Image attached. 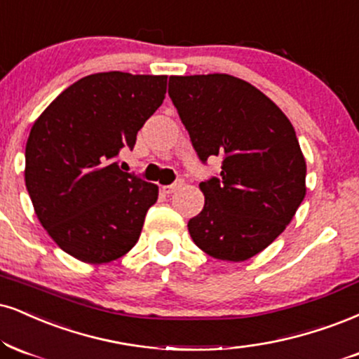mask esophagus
<instances>
[{"instance_id": "esophagus-1", "label": "esophagus", "mask_w": 359, "mask_h": 359, "mask_svg": "<svg viewBox=\"0 0 359 359\" xmlns=\"http://www.w3.org/2000/svg\"><path fill=\"white\" fill-rule=\"evenodd\" d=\"M182 185H184V180H179V182L170 184V185H163V187H162V192H163V194H167V196H168V194H174L175 191H179V189L182 187Z\"/></svg>"}]
</instances>
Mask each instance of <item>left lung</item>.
Instances as JSON below:
<instances>
[{"label": "left lung", "mask_w": 359, "mask_h": 359, "mask_svg": "<svg viewBox=\"0 0 359 359\" xmlns=\"http://www.w3.org/2000/svg\"><path fill=\"white\" fill-rule=\"evenodd\" d=\"M168 95L202 162L222 157L202 182L204 209L187 224L198 249L241 262L264 250L306 196V161L294 127L261 90L226 73L170 76Z\"/></svg>", "instance_id": "obj_1"}]
</instances>
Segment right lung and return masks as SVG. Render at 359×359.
I'll return each instance as SVG.
<instances>
[{
	"mask_svg": "<svg viewBox=\"0 0 359 359\" xmlns=\"http://www.w3.org/2000/svg\"><path fill=\"white\" fill-rule=\"evenodd\" d=\"M167 75L93 73L63 90L34 120L25 184L60 249L86 264L125 256L140 237L155 184L120 170L145 120L162 105Z\"/></svg>",
	"mask_w": 359,
	"mask_h": 359,
	"instance_id": "right-lung-1",
	"label": "right lung"
}]
</instances>
